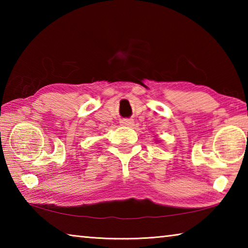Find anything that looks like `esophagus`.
<instances>
[{"label": "esophagus", "instance_id": "1", "mask_svg": "<svg viewBox=\"0 0 248 248\" xmlns=\"http://www.w3.org/2000/svg\"><path fill=\"white\" fill-rule=\"evenodd\" d=\"M120 124L123 125H132L133 121H132V119H121Z\"/></svg>", "mask_w": 248, "mask_h": 248}]
</instances>
